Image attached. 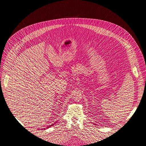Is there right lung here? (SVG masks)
<instances>
[{"label":"right lung","mask_w":146,"mask_h":146,"mask_svg":"<svg viewBox=\"0 0 146 146\" xmlns=\"http://www.w3.org/2000/svg\"><path fill=\"white\" fill-rule=\"evenodd\" d=\"M53 126V125H50V126L48 127H51V126Z\"/></svg>","instance_id":"obj_1"}]
</instances>
